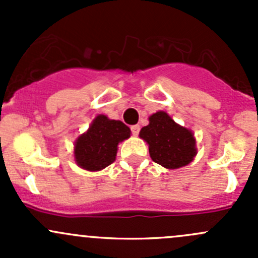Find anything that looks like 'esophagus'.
<instances>
[{"instance_id":"34e87169","label":"esophagus","mask_w":258,"mask_h":258,"mask_svg":"<svg viewBox=\"0 0 258 258\" xmlns=\"http://www.w3.org/2000/svg\"><path fill=\"white\" fill-rule=\"evenodd\" d=\"M131 131H132V135H134V136H137V135L140 134V126H139V124H135V126H132Z\"/></svg>"}]
</instances>
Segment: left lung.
Instances as JSON below:
<instances>
[{
  "mask_svg": "<svg viewBox=\"0 0 258 258\" xmlns=\"http://www.w3.org/2000/svg\"><path fill=\"white\" fill-rule=\"evenodd\" d=\"M140 139L148 145L152 161L167 170L187 166L197 155L194 132L173 121L165 111L148 117V124L141 128Z\"/></svg>",
  "mask_w": 258,
  "mask_h": 258,
  "instance_id": "8db88e82",
  "label": "left lung"
}]
</instances>
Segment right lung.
I'll return each mask as SVG.
<instances>
[{
    "instance_id": "right-lung-1",
    "label": "right lung",
    "mask_w": 258,
    "mask_h": 258,
    "mask_svg": "<svg viewBox=\"0 0 258 258\" xmlns=\"http://www.w3.org/2000/svg\"><path fill=\"white\" fill-rule=\"evenodd\" d=\"M131 130L118 119L97 114L75 141L74 157L79 167L91 172L103 170L116 160L118 145L130 139Z\"/></svg>"
}]
</instances>
